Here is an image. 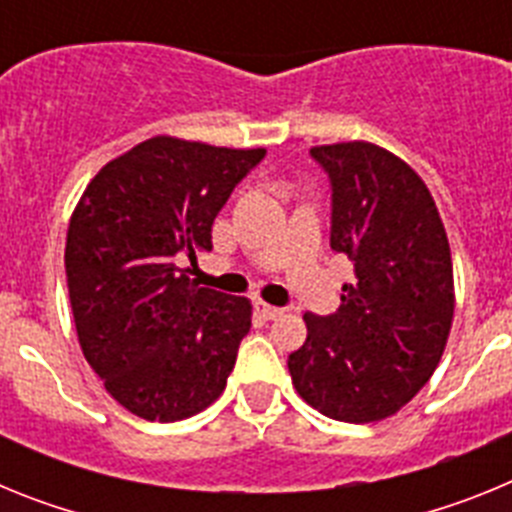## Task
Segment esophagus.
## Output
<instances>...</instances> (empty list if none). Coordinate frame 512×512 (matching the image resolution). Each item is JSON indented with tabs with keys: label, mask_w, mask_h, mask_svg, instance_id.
<instances>
[{
	"label": "esophagus",
	"mask_w": 512,
	"mask_h": 512,
	"mask_svg": "<svg viewBox=\"0 0 512 512\" xmlns=\"http://www.w3.org/2000/svg\"><path fill=\"white\" fill-rule=\"evenodd\" d=\"M256 312H259L261 318L264 320H277V318H282L284 315V310L282 307H274V305H266V302H256Z\"/></svg>",
	"instance_id": "esophagus-1"
}]
</instances>
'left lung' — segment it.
<instances>
[{
	"label": "left lung",
	"mask_w": 512,
	"mask_h": 512,
	"mask_svg": "<svg viewBox=\"0 0 512 512\" xmlns=\"http://www.w3.org/2000/svg\"><path fill=\"white\" fill-rule=\"evenodd\" d=\"M330 182V248L354 264L341 307L305 312L289 354L302 400L333 420L395 415L431 379L454 318V269L436 202L405 161L372 143L312 148Z\"/></svg>",
	"instance_id": "1"
}]
</instances>
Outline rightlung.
I'll return each mask as SVG.
<instances>
[{"label": "right lung", "mask_w": 512, "mask_h": 512, "mask_svg": "<svg viewBox=\"0 0 512 512\" xmlns=\"http://www.w3.org/2000/svg\"><path fill=\"white\" fill-rule=\"evenodd\" d=\"M266 156L156 135L81 194L66 238L76 333L107 392L138 418L174 423L225 390L251 305L179 269L212 248V223Z\"/></svg>", "instance_id": "1"}]
</instances>
